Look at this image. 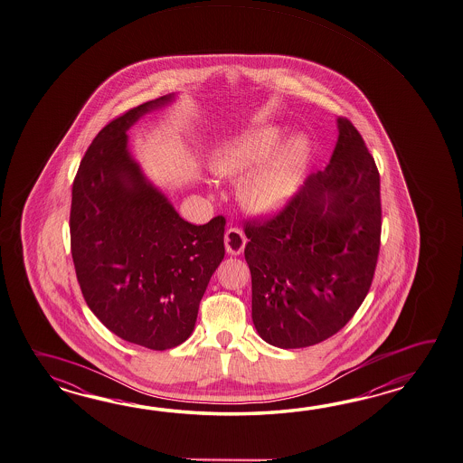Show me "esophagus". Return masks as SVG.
I'll list each match as a JSON object with an SVG mask.
<instances>
[{"label": "esophagus", "instance_id": "34e87169", "mask_svg": "<svg viewBox=\"0 0 463 463\" xmlns=\"http://www.w3.org/2000/svg\"><path fill=\"white\" fill-rule=\"evenodd\" d=\"M224 242H226L227 254L239 256L244 250V246H246V236H244V232L241 229L231 227V229L226 231Z\"/></svg>", "mask_w": 463, "mask_h": 463}]
</instances>
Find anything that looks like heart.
Here are the masks:
<instances>
[{
	"instance_id": "obj_1",
	"label": "heart",
	"mask_w": 463,
	"mask_h": 463,
	"mask_svg": "<svg viewBox=\"0 0 463 463\" xmlns=\"http://www.w3.org/2000/svg\"><path fill=\"white\" fill-rule=\"evenodd\" d=\"M282 129L270 124L242 134L222 146L214 157L221 175H241L256 165L239 185L241 203L256 214L276 213L298 189V179L310 157V141L296 134L279 147ZM277 153L274 154L273 151Z\"/></svg>"
}]
</instances>
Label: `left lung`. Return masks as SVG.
Segmentation results:
<instances>
[{"label": "left lung", "instance_id": "obj_1", "mask_svg": "<svg viewBox=\"0 0 463 463\" xmlns=\"http://www.w3.org/2000/svg\"><path fill=\"white\" fill-rule=\"evenodd\" d=\"M324 171L308 175L278 216L246 224L252 322L279 349L337 334L369 292L381 247V175L359 131L337 119Z\"/></svg>", "mask_w": 463, "mask_h": 463}]
</instances>
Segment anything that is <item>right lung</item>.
Returning <instances> with one entry per match:
<instances>
[{
    "instance_id": "1",
    "label": "right lung",
    "mask_w": 463,
    "mask_h": 463,
    "mask_svg": "<svg viewBox=\"0 0 463 463\" xmlns=\"http://www.w3.org/2000/svg\"><path fill=\"white\" fill-rule=\"evenodd\" d=\"M175 99L147 101L106 124L72 183L71 254L82 298L118 337L173 349L194 330L199 302L224 259L222 216L194 226L134 161L126 131Z\"/></svg>"
}]
</instances>
